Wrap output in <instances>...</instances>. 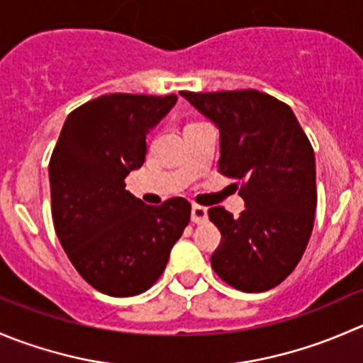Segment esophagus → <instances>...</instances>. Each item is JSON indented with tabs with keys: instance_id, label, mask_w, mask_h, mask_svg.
<instances>
[{
	"instance_id": "34e87169",
	"label": "esophagus",
	"mask_w": 363,
	"mask_h": 363,
	"mask_svg": "<svg viewBox=\"0 0 363 363\" xmlns=\"http://www.w3.org/2000/svg\"><path fill=\"white\" fill-rule=\"evenodd\" d=\"M191 220L195 221V223H203V221L207 220V207L199 206V203H193Z\"/></svg>"
}]
</instances>
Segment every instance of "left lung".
Segmentation results:
<instances>
[{"label": "left lung", "instance_id": "obj_1", "mask_svg": "<svg viewBox=\"0 0 363 363\" xmlns=\"http://www.w3.org/2000/svg\"><path fill=\"white\" fill-rule=\"evenodd\" d=\"M181 96L220 128L218 172L238 181L246 206L239 218L221 206L207 211L221 232L211 266L242 293L273 289L298 266L314 228L311 140L286 103L259 90Z\"/></svg>", "mask_w": 363, "mask_h": 363}]
</instances>
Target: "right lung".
<instances>
[{"mask_svg": "<svg viewBox=\"0 0 363 363\" xmlns=\"http://www.w3.org/2000/svg\"><path fill=\"white\" fill-rule=\"evenodd\" d=\"M177 96L106 94L70 111L49 160L56 235L76 271L108 296H136L157 282L189 223L182 196L147 206L124 179L147 154V133Z\"/></svg>", "mask_w": 363, "mask_h": 363, "instance_id": "obj_1", "label": "right lung"}]
</instances>
